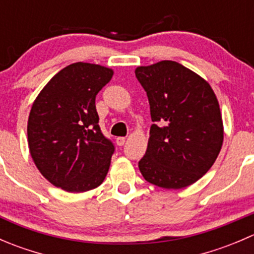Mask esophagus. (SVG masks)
Here are the masks:
<instances>
[{"label":"esophagus","instance_id":"obj_1","mask_svg":"<svg viewBox=\"0 0 254 254\" xmlns=\"http://www.w3.org/2000/svg\"><path fill=\"white\" fill-rule=\"evenodd\" d=\"M125 141H127V139H125V137H117V145L118 146H123L125 143Z\"/></svg>","mask_w":254,"mask_h":254}]
</instances>
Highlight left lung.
Masks as SVG:
<instances>
[{
	"mask_svg": "<svg viewBox=\"0 0 254 254\" xmlns=\"http://www.w3.org/2000/svg\"><path fill=\"white\" fill-rule=\"evenodd\" d=\"M135 75L150 103V137L139 168L165 189L191 186L211 168L224 142L219 102L206 79L163 60L137 66Z\"/></svg>",
	"mask_w": 254,
	"mask_h": 254,
	"instance_id": "8db88e82",
	"label": "left lung"
}]
</instances>
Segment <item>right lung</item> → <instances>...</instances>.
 <instances>
[{
    "label": "right lung",
    "mask_w": 254,
    "mask_h": 254,
    "mask_svg": "<svg viewBox=\"0 0 254 254\" xmlns=\"http://www.w3.org/2000/svg\"><path fill=\"white\" fill-rule=\"evenodd\" d=\"M114 71L75 63L59 71L33 102L28 118L29 152L53 186L83 193L103 183L114 146L98 125L96 96Z\"/></svg>",
    "instance_id": "obj_1"
}]
</instances>
